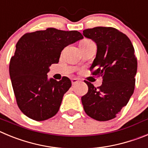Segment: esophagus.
<instances>
[{"label":"esophagus","mask_w":148,"mask_h":148,"mask_svg":"<svg viewBox=\"0 0 148 148\" xmlns=\"http://www.w3.org/2000/svg\"><path fill=\"white\" fill-rule=\"evenodd\" d=\"M79 82V79H77V78H73V79H71V82H72L73 86L76 85V84L78 83V82Z\"/></svg>","instance_id":"obj_1"}]
</instances>
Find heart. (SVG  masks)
<instances>
[{"mask_svg": "<svg viewBox=\"0 0 148 148\" xmlns=\"http://www.w3.org/2000/svg\"><path fill=\"white\" fill-rule=\"evenodd\" d=\"M92 43H94V42H93L92 40H90L86 39V40H82V42H81V43H80V47H81V46H88V45L92 44Z\"/></svg>", "mask_w": 148, "mask_h": 148, "instance_id": "obj_1", "label": "heart"}]
</instances>
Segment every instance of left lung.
<instances>
[{
  "instance_id": "1",
  "label": "left lung",
  "mask_w": 148,
  "mask_h": 148,
  "mask_svg": "<svg viewBox=\"0 0 148 148\" xmlns=\"http://www.w3.org/2000/svg\"><path fill=\"white\" fill-rule=\"evenodd\" d=\"M97 45L95 59L90 67L94 75L102 76V84L95 88L85 81L88 91L81 98L85 112L97 121L115 118L134 94L137 60L131 41L112 27H95L82 33Z\"/></svg>"
}]
</instances>
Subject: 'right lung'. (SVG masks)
<instances>
[{"mask_svg":"<svg viewBox=\"0 0 148 148\" xmlns=\"http://www.w3.org/2000/svg\"><path fill=\"white\" fill-rule=\"evenodd\" d=\"M82 38L77 31L48 28L26 33L18 40L9 75L17 104L26 116L43 121L58 112L71 82L66 77L60 81L49 79V66L58 63L65 47Z\"/></svg>","mask_w":148,"mask_h":148,"instance_id":"1","label":"right lung"}]
</instances>
